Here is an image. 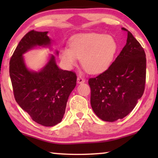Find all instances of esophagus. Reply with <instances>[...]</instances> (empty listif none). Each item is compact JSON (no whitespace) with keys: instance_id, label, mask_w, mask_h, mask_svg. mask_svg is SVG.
<instances>
[{"instance_id":"34e87169","label":"esophagus","mask_w":158,"mask_h":158,"mask_svg":"<svg viewBox=\"0 0 158 158\" xmlns=\"http://www.w3.org/2000/svg\"><path fill=\"white\" fill-rule=\"evenodd\" d=\"M85 81V79H84V78H82L81 77L79 76L78 77H77V82H78L79 84H81V83H84Z\"/></svg>"}]
</instances>
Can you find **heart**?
<instances>
[{"mask_svg": "<svg viewBox=\"0 0 158 158\" xmlns=\"http://www.w3.org/2000/svg\"><path fill=\"white\" fill-rule=\"evenodd\" d=\"M69 47L62 48L60 56L68 68L77 65L79 59L88 73L100 74L106 70L116 56L118 44L109 35L91 33L72 37Z\"/></svg>", "mask_w": 158, "mask_h": 158, "instance_id": "obj_1", "label": "heart"}]
</instances>
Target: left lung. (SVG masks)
Here are the masks:
<instances>
[{
	"instance_id": "obj_1",
	"label": "left lung",
	"mask_w": 158,
	"mask_h": 158,
	"mask_svg": "<svg viewBox=\"0 0 158 158\" xmlns=\"http://www.w3.org/2000/svg\"><path fill=\"white\" fill-rule=\"evenodd\" d=\"M122 30L127 32V38L120 54L106 70L89 79L93 110L108 122L130 114L145 89V52L130 31L125 28Z\"/></svg>"
}]
</instances>
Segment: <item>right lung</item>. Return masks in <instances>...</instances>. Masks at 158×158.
Wrapping results in <instances>:
<instances>
[{"instance_id":"add662e5","label":"right lung","mask_w":158,"mask_h":158,"mask_svg":"<svg viewBox=\"0 0 158 158\" xmlns=\"http://www.w3.org/2000/svg\"><path fill=\"white\" fill-rule=\"evenodd\" d=\"M47 33L32 30L23 37L10 58V76L18 105L35 122L52 127L62 121L77 74L58 68L53 56L38 73L26 68L22 55L37 45L50 44Z\"/></svg>"}]
</instances>
